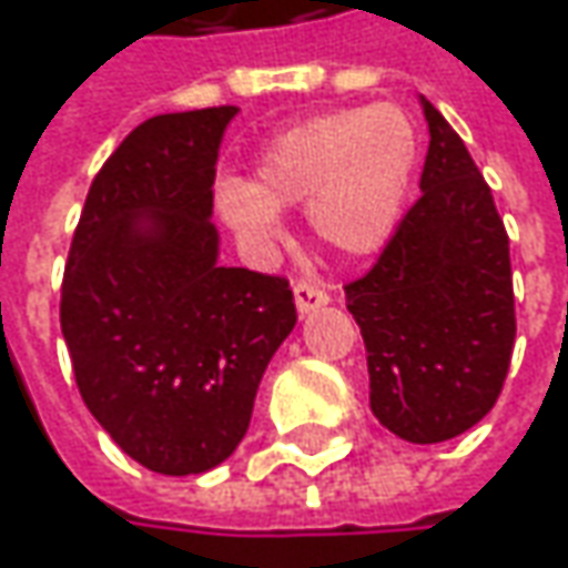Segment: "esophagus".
<instances>
[{
	"mask_svg": "<svg viewBox=\"0 0 568 568\" xmlns=\"http://www.w3.org/2000/svg\"><path fill=\"white\" fill-rule=\"evenodd\" d=\"M292 295H295V308H298V314L305 317V314H311V311L324 308L327 302H331V295L321 288V285L308 283V280H298V283L292 285Z\"/></svg>",
	"mask_w": 568,
	"mask_h": 568,
	"instance_id": "esophagus-1",
	"label": "esophagus"
}]
</instances>
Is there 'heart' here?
Returning <instances> with one entry per match:
<instances>
[{"mask_svg":"<svg viewBox=\"0 0 568 568\" xmlns=\"http://www.w3.org/2000/svg\"><path fill=\"white\" fill-rule=\"evenodd\" d=\"M419 159V139L397 104L317 113L266 142L251 184L222 181L215 212L247 257L285 237L280 212H308L311 235L346 257L375 254L394 235Z\"/></svg>","mask_w":568,"mask_h":568,"instance_id":"heart-1","label":"heart"}]
</instances>
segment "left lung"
Returning <instances> with one entry per match:
<instances>
[{
  "mask_svg": "<svg viewBox=\"0 0 568 568\" xmlns=\"http://www.w3.org/2000/svg\"><path fill=\"white\" fill-rule=\"evenodd\" d=\"M429 123L423 196L378 263L346 285L368 358V404L413 445L448 442L493 409L515 346L508 235L448 120Z\"/></svg>",
  "mask_w": 568,
  "mask_h": 568,
  "instance_id": "1",
  "label": "left lung"
}]
</instances>
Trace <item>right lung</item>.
Returning a JSON list of instances; mask_svg holds the SVG:
<instances>
[{"label":"right lung","instance_id":"obj_1","mask_svg":"<svg viewBox=\"0 0 568 568\" xmlns=\"http://www.w3.org/2000/svg\"><path fill=\"white\" fill-rule=\"evenodd\" d=\"M235 113L139 123L91 181L62 276V339L85 407L164 477L232 457L298 321L283 276L219 263L212 181Z\"/></svg>","mask_w":568,"mask_h":568}]
</instances>
